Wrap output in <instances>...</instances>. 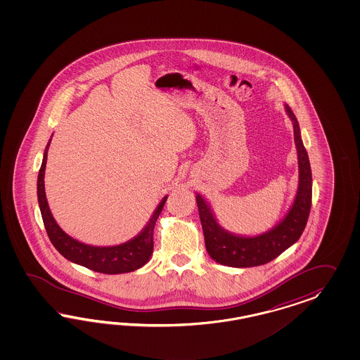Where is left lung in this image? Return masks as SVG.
Returning a JSON list of instances; mask_svg holds the SVG:
<instances>
[{
    "instance_id": "1",
    "label": "left lung",
    "mask_w": 360,
    "mask_h": 360,
    "mask_svg": "<svg viewBox=\"0 0 360 360\" xmlns=\"http://www.w3.org/2000/svg\"><path fill=\"white\" fill-rule=\"evenodd\" d=\"M283 107L293 122L298 157V187L295 200L285 217L274 227L259 235H236L219 224L211 205L200 194H196L206 250L210 257L218 264L232 268H251L272 262L292 247L305 229L311 207V169L298 121L288 104H283Z\"/></svg>"
}]
</instances>
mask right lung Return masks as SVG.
<instances>
[{
	"label": "right lung",
	"instance_id": "1",
	"mask_svg": "<svg viewBox=\"0 0 360 360\" xmlns=\"http://www.w3.org/2000/svg\"><path fill=\"white\" fill-rule=\"evenodd\" d=\"M50 142L51 139L44 149V160L39 169L38 181H37V195H38V205L44 219V229L47 231V235L56 248V251L59 252L68 262L86 266L94 272L120 274V273H129L140 269L150 260L153 253V231H154L155 221L164 208L167 195L162 198V200L154 210L146 226L133 239L128 240L119 245H109V247L84 244L79 240L71 238L59 227V224L56 223L49 207L46 193H44V170H46L47 150H49Z\"/></svg>",
	"mask_w": 360,
	"mask_h": 360
}]
</instances>
